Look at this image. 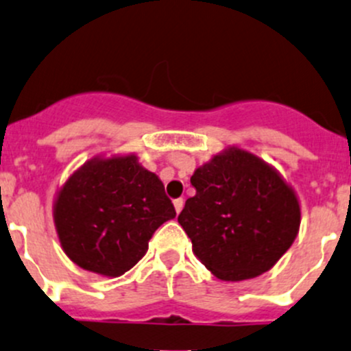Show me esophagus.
Wrapping results in <instances>:
<instances>
[{"label":"esophagus","mask_w":351,"mask_h":351,"mask_svg":"<svg viewBox=\"0 0 351 351\" xmlns=\"http://www.w3.org/2000/svg\"><path fill=\"white\" fill-rule=\"evenodd\" d=\"M183 204H185V202H183V198H176V200H173V205H175V210H176V213H180V212H182V208H183Z\"/></svg>","instance_id":"obj_1"}]
</instances>
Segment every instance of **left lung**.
Masks as SVG:
<instances>
[{
	"label": "left lung",
	"mask_w": 351,
	"mask_h": 351,
	"mask_svg": "<svg viewBox=\"0 0 351 351\" xmlns=\"http://www.w3.org/2000/svg\"><path fill=\"white\" fill-rule=\"evenodd\" d=\"M178 222L193 254L222 281L269 271L293 245L301 223L294 190L282 176L241 147H227L195 169Z\"/></svg>",
	"instance_id": "8db88e82"
}]
</instances>
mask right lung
<instances>
[{
	"label": "right lung",
	"instance_id": "obj_1",
	"mask_svg": "<svg viewBox=\"0 0 351 351\" xmlns=\"http://www.w3.org/2000/svg\"><path fill=\"white\" fill-rule=\"evenodd\" d=\"M175 215L161 180L136 154L92 158L70 175L53 204L69 259L106 278L138 264L156 228Z\"/></svg>",
	"mask_w": 351,
	"mask_h": 351
}]
</instances>
